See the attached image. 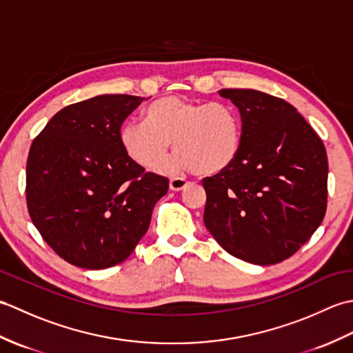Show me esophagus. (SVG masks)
I'll use <instances>...</instances> for the list:
<instances>
[{"label":"esophagus","mask_w":353,"mask_h":353,"mask_svg":"<svg viewBox=\"0 0 353 353\" xmlns=\"http://www.w3.org/2000/svg\"><path fill=\"white\" fill-rule=\"evenodd\" d=\"M188 181L185 177H172L170 181V190L171 191H182L188 186Z\"/></svg>","instance_id":"34e87169"}]
</instances>
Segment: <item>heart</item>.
<instances>
[{
    "instance_id": "b5f03b06",
    "label": "heart",
    "mask_w": 353,
    "mask_h": 353,
    "mask_svg": "<svg viewBox=\"0 0 353 353\" xmlns=\"http://www.w3.org/2000/svg\"><path fill=\"white\" fill-rule=\"evenodd\" d=\"M241 139V119L235 109L177 95L156 100L145 110V121H127L119 130L124 152L141 167L154 168L174 140L178 156L157 170H196L205 176L228 170L236 161Z\"/></svg>"
}]
</instances>
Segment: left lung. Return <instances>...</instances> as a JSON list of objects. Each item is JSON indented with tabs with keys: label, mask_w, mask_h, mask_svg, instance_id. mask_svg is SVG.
I'll list each match as a JSON object with an SVG mask.
<instances>
[{
	"label": "left lung",
	"mask_w": 353,
	"mask_h": 353,
	"mask_svg": "<svg viewBox=\"0 0 353 353\" xmlns=\"http://www.w3.org/2000/svg\"><path fill=\"white\" fill-rule=\"evenodd\" d=\"M241 115L236 161L203 179V221L224 250L256 265L294 254L325 219L327 156L306 119L282 99L221 89Z\"/></svg>",
	"instance_id": "1"
}]
</instances>
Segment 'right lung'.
<instances>
[{
  "label": "right lung",
  "instance_id": "add662e5",
  "mask_svg": "<svg viewBox=\"0 0 353 353\" xmlns=\"http://www.w3.org/2000/svg\"><path fill=\"white\" fill-rule=\"evenodd\" d=\"M142 100L106 94L70 104L30 147V219L72 265L101 270L129 258L168 191V179L145 172L119 141L123 121Z\"/></svg>",
  "mask_w": 353,
  "mask_h": 353
}]
</instances>
